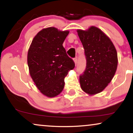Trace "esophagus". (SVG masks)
<instances>
[{
  "instance_id": "obj_1",
  "label": "esophagus",
  "mask_w": 133,
  "mask_h": 133,
  "mask_svg": "<svg viewBox=\"0 0 133 133\" xmlns=\"http://www.w3.org/2000/svg\"><path fill=\"white\" fill-rule=\"evenodd\" d=\"M74 61L75 64V65H76V63H77V58H74Z\"/></svg>"
}]
</instances>
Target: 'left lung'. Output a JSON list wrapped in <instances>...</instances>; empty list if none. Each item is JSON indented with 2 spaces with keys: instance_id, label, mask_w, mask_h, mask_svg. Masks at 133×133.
Listing matches in <instances>:
<instances>
[{
  "instance_id": "left-lung-1",
  "label": "left lung",
  "mask_w": 133,
  "mask_h": 133,
  "mask_svg": "<svg viewBox=\"0 0 133 133\" xmlns=\"http://www.w3.org/2000/svg\"><path fill=\"white\" fill-rule=\"evenodd\" d=\"M76 31L87 59L85 70L79 76L81 88L89 95L98 94L115 76L118 63L116 49L109 37L98 28L91 26L87 30Z\"/></svg>"
}]
</instances>
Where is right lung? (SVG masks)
I'll return each mask as SVG.
<instances>
[{"instance_id":"right-lung-1","label":"right lung","mask_w":133,"mask_h":133,"mask_svg":"<svg viewBox=\"0 0 133 133\" xmlns=\"http://www.w3.org/2000/svg\"><path fill=\"white\" fill-rule=\"evenodd\" d=\"M69 31L54 27L44 28L33 38L28 52L31 77L41 93L48 98L60 94L64 78L74 69V61L67 55L63 43Z\"/></svg>"}]
</instances>
